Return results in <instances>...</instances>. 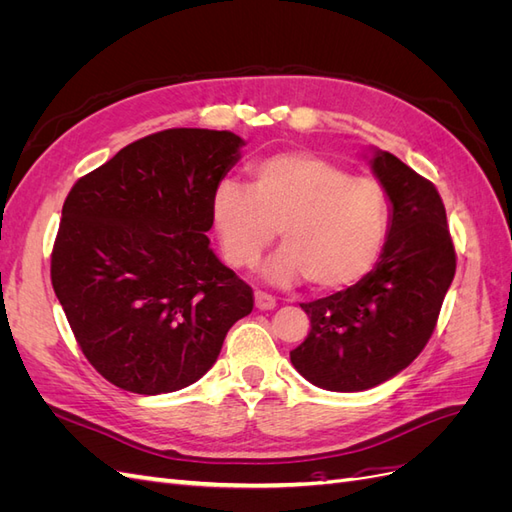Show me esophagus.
<instances>
[{
    "mask_svg": "<svg viewBox=\"0 0 512 512\" xmlns=\"http://www.w3.org/2000/svg\"><path fill=\"white\" fill-rule=\"evenodd\" d=\"M254 301H256V307L262 309V312H265V309H273L275 307V297H273V294H269V292L256 290L254 292Z\"/></svg>",
    "mask_w": 512,
    "mask_h": 512,
    "instance_id": "esophagus-1",
    "label": "esophagus"
}]
</instances>
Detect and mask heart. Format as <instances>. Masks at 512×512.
I'll list each match as a JSON object with an SVG mask.
<instances>
[{
  "mask_svg": "<svg viewBox=\"0 0 512 512\" xmlns=\"http://www.w3.org/2000/svg\"><path fill=\"white\" fill-rule=\"evenodd\" d=\"M384 185L352 177L314 151H282L250 166V188L222 181L211 196V220L224 258L252 269L280 228L284 247L269 262L277 284L309 280L342 290L374 269L389 232Z\"/></svg>",
  "mask_w": 512,
  "mask_h": 512,
  "instance_id": "heart-1",
  "label": "heart"
}]
</instances>
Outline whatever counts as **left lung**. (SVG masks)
I'll return each instance as SVG.
<instances>
[{"instance_id": "left-lung-1", "label": "left lung", "mask_w": 512, "mask_h": 512, "mask_svg": "<svg viewBox=\"0 0 512 512\" xmlns=\"http://www.w3.org/2000/svg\"><path fill=\"white\" fill-rule=\"evenodd\" d=\"M371 168L393 205L378 265L359 284L301 303L312 331L290 352L303 378L337 393L371 389L423 352L457 269L436 185L389 151H376Z\"/></svg>"}]
</instances>
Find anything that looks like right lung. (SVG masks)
<instances>
[{"instance_id":"right-lung-1","label":"right lung","mask_w":512,"mask_h":512,"mask_svg":"<svg viewBox=\"0 0 512 512\" xmlns=\"http://www.w3.org/2000/svg\"><path fill=\"white\" fill-rule=\"evenodd\" d=\"M232 132L170 128L72 185L51 282L85 359L123 391L203 378L254 292L209 247L211 196L239 160Z\"/></svg>"}]
</instances>
